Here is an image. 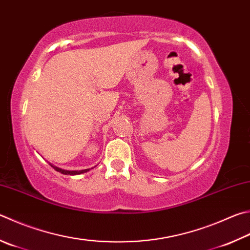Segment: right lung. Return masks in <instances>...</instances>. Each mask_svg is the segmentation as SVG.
Masks as SVG:
<instances>
[{"label":"right lung","mask_w":250,"mask_h":250,"mask_svg":"<svg viewBox=\"0 0 250 250\" xmlns=\"http://www.w3.org/2000/svg\"><path fill=\"white\" fill-rule=\"evenodd\" d=\"M52 166V165H51ZM54 169H56L57 171L61 172V174H64V175H80V174H83V172H86L88 171V169H83V170H64V169H61V168H58V167L56 166H52Z\"/></svg>","instance_id":"add662e5"}]
</instances>
